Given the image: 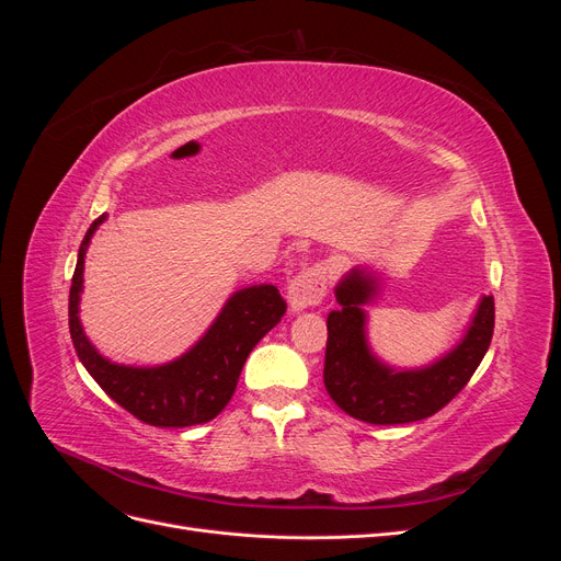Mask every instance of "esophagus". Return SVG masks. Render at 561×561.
Returning a JSON list of instances; mask_svg holds the SVG:
<instances>
[{"label":"esophagus","instance_id":"34e87169","mask_svg":"<svg viewBox=\"0 0 561 561\" xmlns=\"http://www.w3.org/2000/svg\"><path fill=\"white\" fill-rule=\"evenodd\" d=\"M328 295V271L322 264H311L287 285V301L293 311H304L318 307L322 297Z\"/></svg>","mask_w":561,"mask_h":561}]
</instances>
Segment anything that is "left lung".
Instances as JSON below:
<instances>
[{
    "label": "left lung",
    "mask_w": 561,
    "mask_h": 561,
    "mask_svg": "<svg viewBox=\"0 0 561 561\" xmlns=\"http://www.w3.org/2000/svg\"><path fill=\"white\" fill-rule=\"evenodd\" d=\"M339 311L328 316V348L322 379L330 398L348 416L396 426L428 419L451 402L480 367L494 334V297H482L466 336L437 363L421 369H393L377 360L365 336V304L379 295V278L353 268L336 285Z\"/></svg>",
    "instance_id": "obj_1"
}]
</instances>
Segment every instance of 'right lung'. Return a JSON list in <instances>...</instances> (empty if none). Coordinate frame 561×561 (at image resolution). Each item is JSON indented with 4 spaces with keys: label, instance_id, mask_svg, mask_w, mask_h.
I'll use <instances>...</instances> for the list:
<instances>
[{
    "label": "right lung",
    "instance_id": "obj_1",
    "mask_svg": "<svg viewBox=\"0 0 561 561\" xmlns=\"http://www.w3.org/2000/svg\"><path fill=\"white\" fill-rule=\"evenodd\" d=\"M103 219L105 215H100L83 236L70 287V334L79 360L116 404L149 426L184 428L215 419L231 400L250 351L285 316L287 304L278 287L252 285L233 293L198 344L173 363L159 367L110 363L95 351L79 322L83 257Z\"/></svg>",
    "mask_w": 561,
    "mask_h": 561
}]
</instances>
